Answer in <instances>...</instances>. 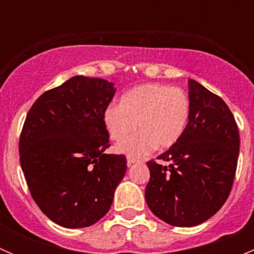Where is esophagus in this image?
Segmentation results:
<instances>
[{"label":"esophagus","mask_w":254,"mask_h":254,"mask_svg":"<svg viewBox=\"0 0 254 254\" xmlns=\"http://www.w3.org/2000/svg\"><path fill=\"white\" fill-rule=\"evenodd\" d=\"M127 166H132L134 165V163H140L141 162V160H139V158H134V157H129V156H127Z\"/></svg>","instance_id":"1"}]
</instances>
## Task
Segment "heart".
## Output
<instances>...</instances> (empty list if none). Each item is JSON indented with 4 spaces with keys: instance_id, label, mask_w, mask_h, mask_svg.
<instances>
[{
    "instance_id": "obj_1",
    "label": "heart",
    "mask_w": 254,
    "mask_h": 254,
    "mask_svg": "<svg viewBox=\"0 0 254 254\" xmlns=\"http://www.w3.org/2000/svg\"><path fill=\"white\" fill-rule=\"evenodd\" d=\"M189 119V99L181 88L160 83L134 87L120 99V107L109 106L103 123L109 137L121 142L136 131L131 139L117 146V151L140 158L156 147L165 150L179 141Z\"/></svg>"
}]
</instances>
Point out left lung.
<instances>
[{
  "label": "left lung",
  "instance_id": "obj_1",
  "mask_svg": "<svg viewBox=\"0 0 254 254\" xmlns=\"http://www.w3.org/2000/svg\"><path fill=\"white\" fill-rule=\"evenodd\" d=\"M189 119L179 141L147 162L145 199L167 224L191 227L216 214L236 175L240 134L227 104L189 79Z\"/></svg>",
  "mask_w": 254,
  "mask_h": 254
}]
</instances>
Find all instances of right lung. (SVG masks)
Returning <instances> with one entry per match:
<instances>
[{"mask_svg": "<svg viewBox=\"0 0 254 254\" xmlns=\"http://www.w3.org/2000/svg\"><path fill=\"white\" fill-rule=\"evenodd\" d=\"M103 78L71 77L44 92L28 112L19 161L32 198L55 224L91 226L111 209L127 172V157L111 146L103 123L114 97Z\"/></svg>", "mask_w": 254, "mask_h": 254, "instance_id": "1", "label": "right lung"}]
</instances>
